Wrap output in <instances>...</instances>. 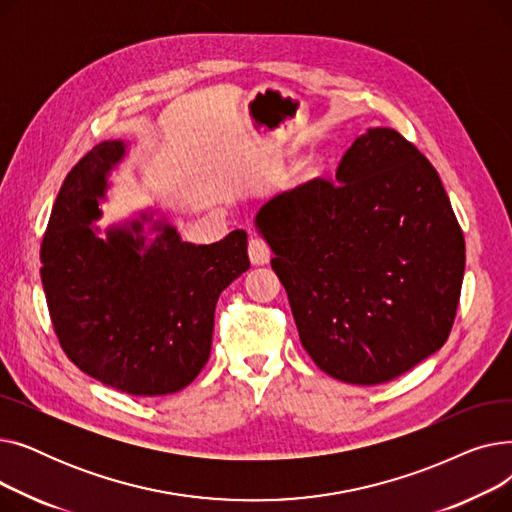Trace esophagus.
<instances>
[{
  "mask_svg": "<svg viewBox=\"0 0 512 512\" xmlns=\"http://www.w3.org/2000/svg\"><path fill=\"white\" fill-rule=\"evenodd\" d=\"M270 255H272V251H270V245H267V242H265V238H261V236H251V240H249V257H251V263L263 265V263L270 261Z\"/></svg>",
  "mask_w": 512,
  "mask_h": 512,
  "instance_id": "1",
  "label": "esophagus"
}]
</instances>
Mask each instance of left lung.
Wrapping results in <instances>:
<instances>
[{"mask_svg": "<svg viewBox=\"0 0 512 512\" xmlns=\"http://www.w3.org/2000/svg\"><path fill=\"white\" fill-rule=\"evenodd\" d=\"M257 226L301 344L332 378L384 384L448 340L465 236L436 168L394 128H369L336 178L267 201Z\"/></svg>", "mask_w": 512, "mask_h": 512, "instance_id": "8db88e82", "label": "left lung"}]
</instances>
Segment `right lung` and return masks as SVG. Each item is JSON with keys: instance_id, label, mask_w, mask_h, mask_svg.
Segmentation results:
<instances>
[{"instance_id": "right-lung-1", "label": "right lung", "mask_w": 512, "mask_h": 512, "mask_svg": "<svg viewBox=\"0 0 512 512\" xmlns=\"http://www.w3.org/2000/svg\"><path fill=\"white\" fill-rule=\"evenodd\" d=\"M122 155L120 141H105L68 172L41 242V282L53 332L80 371L126 394H172L209 359L215 305L251 265L247 232L191 245L164 226L145 251L130 230L99 238L91 222Z\"/></svg>"}]
</instances>
